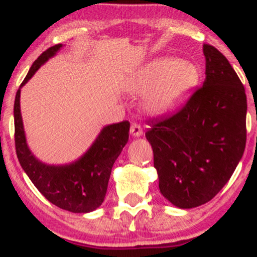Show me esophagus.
Instances as JSON below:
<instances>
[{
    "label": "esophagus",
    "mask_w": 257,
    "mask_h": 257,
    "mask_svg": "<svg viewBox=\"0 0 257 257\" xmlns=\"http://www.w3.org/2000/svg\"><path fill=\"white\" fill-rule=\"evenodd\" d=\"M131 134L134 138L141 137L143 135V128H141V125L138 124V123H133L131 126Z\"/></svg>",
    "instance_id": "obj_1"
}]
</instances>
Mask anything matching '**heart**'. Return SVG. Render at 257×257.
<instances>
[{
    "instance_id": "obj_1",
    "label": "heart",
    "mask_w": 257,
    "mask_h": 257,
    "mask_svg": "<svg viewBox=\"0 0 257 257\" xmlns=\"http://www.w3.org/2000/svg\"><path fill=\"white\" fill-rule=\"evenodd\" d=\"M198 79L193 65L175 59H161L147 64L129 78L126 90L143 93L149 89L144 106L153 114L173 111L181 104Z\"/></svg>"
}]
</instances>
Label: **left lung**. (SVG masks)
<instances>
[{
    "instance_id": "obj_1",
    "label": "left lung",
    "mask_w": 257,
    "mask_h": 257,
    "mask_svg": "<svg viewBox=\"0 0 257 257\" xmlns=\"http://www.w3.org/2000/svg\"><path fill=\"white\" fill-rule=\"evenodd\" d=\"M205 81L176 113L152 119L159 191L181 209L211 200L231 179L246 143V95L225 55L203 46Z\"/></svg>"
}]
</instances>
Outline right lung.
<instances>
[{"instance_id": "right-lung-1", "label": "right lung", "mask_w": 257, "mask_h": 257, "mask_svg": "<svg viewBox=\"0 0 257 257\" xmlns=\"http://www.w3.org/2000/svg\"><path fill=\"white\" fill-rule=\"evenodd\" d=\"M63 44H55L43 52L32 64L17 91L14 101V140L17 156L26 175L52 204L71 213H89L104 202L114 161L128 143V120L106 125L87 152L77 161L65 166L46 164L32 155L20 112V90L35 72L54 57Z\"/></svg>"}]
</instances>
